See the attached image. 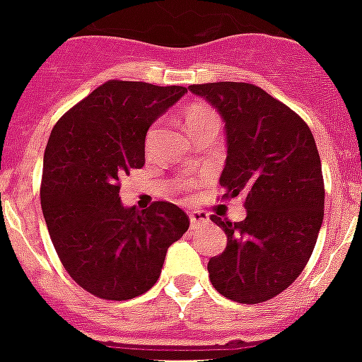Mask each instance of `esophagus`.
Instances as JSON below:
<instances>
[{
  "label": "esophagus",
  "mask_w": 362,
  "mask_h": 362,
  "mask_svg": "<svg viewBox=\"0 0 362 362\" xmlns=\"http://www.w3.org/2000/svg\"><path fill=\"white\" fill-rule=\"evenodd\" d=\"M189 222H192V226L207 224L209 215L207 213H203V211H194V213H189Z\"/></svg>",
  "instance_id": "esophagus-1"
}]
</instances>
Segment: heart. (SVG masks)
Instances as JSON below:
<instances>
[{"label": "heart", "instance_id": "b5f03b06", "mask_svg": "<svg viewBox=\"0 0 362 362\" xmlns=\"http://www.w3.org/2000/svg\"><path fill=\"white\" fill-rule=\"evenodd\" d=\"M207 124H218V117H216V113L211 109V107L207 105H192L186 109V115H184V127H186V130H188V134H192L194 130H197V128L202 127H207ZM155 130H151L149 132V140L153 138Z\"/></svg>", "mask_w": 362, "mask_h": 362}]
</instances>
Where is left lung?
I'll return each instance as SVG.
<instances>
[{
    "instance_id": "left-lung-1",
    "label": "left lung",
    "mask_w": 362,
    "mask_h": 362,
    "mask_svg": "<svg viewBox=\"0 0 362 362\" xmlns=\"http://www.w3.org/2000/svg\"><path fill=\"white\" fill-rule=\"evenodd\" d=\"M188 90L224 120L222 197H243L247 209L242 222L213 215L228 243L209 261L211 284L238 303L269 301L303 272L322 224V165L313 132L259 86L211 82Z\"/></svg>"
}]
</instances>
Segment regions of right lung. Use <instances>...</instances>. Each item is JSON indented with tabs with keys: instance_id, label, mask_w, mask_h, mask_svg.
<instances>
[{
	"instance_id": "add662e5",
	"label": "right lung",
	"mask_w": 362,
	"mask_h": 362,
	"mask_svg": "<svg viewBox=\"0 0 362 362\" xmlns=\"http://www.w3.org/2000/svg\"><path fill=\"white\" fill-rule=\"evenodd\" d=\"M188 92L109 80L53 127L44 153L42 211L61 263L80 288L111 301L146 293L167 249L189 228L178 205L124 207L119 178L146 163V134Z\"/></svg>"
}]
</instances>
